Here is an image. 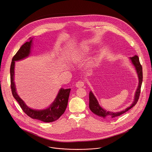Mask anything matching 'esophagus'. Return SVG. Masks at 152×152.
I'll return each mask as SVG.
<instances>
[{"mask_svg":"<svg viewBox=\"0 0 152 152\" xmlns=\"http://www.w3.org/2000/svg\"><path fill=\"white\" fill-rule=\"evenodd\" d=\"M84 85V82L83 81H79L76 83V86L78 88H81Z\"/></svg>","mask_w":152,"mask_h":152,"instance_id":"34e87169","label":"esophagus"}]
</instances>
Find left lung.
I'll use <instances>...</instances> for the list:
<instances>
[{
	"mask_svg": "<svg viewBox=\"0 0 152 152\" xmlns=\"http://www.w3.org/2000/svg\"><path fill=\"white\" fill-rule=\"evenodd\" d=\"M131 59L132 60V62L134 66L135 67V69L137 70V72L138 73V77H139V85H138V89L137 90L134 101L133 102L131 106L125 109L124 110L121 111L120 112L117 113H113L110 111L104 110L102 109L100 105L98 103V102L97 100L96 97L94 95L92 92H90L89 93V108L95 114L97 115L103 117L104 118H114L117 116H120L121 114H124L127 111L130 110L132 107H133L138 102L140 93V89L141 86L143 81V72H142V66L139 62V59L138 56H134L132 57H131Z\"/></svg>",
	"mask_w": 152,
	"mask_h": 152,
	"instance_id": "1",
	"label": "left lung"
}]
</instances>
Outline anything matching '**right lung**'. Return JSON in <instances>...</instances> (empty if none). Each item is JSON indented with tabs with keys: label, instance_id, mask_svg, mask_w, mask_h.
Masks as SVG:
<instances>
[{
	"label": "right lung",
	"instance_id": "1",
	"mask_svg": "<svg viewBox=\"0 0 152 152\" xmlns=\"http://www.w3.org/2000/svg\"><path fill=\"white\" fill-rule=\"evenodd\" d=\"M32 39L29 42H26L21 46L16 54L13 56L10 66V83L12 95L15 99L19 103L21 109L33 119L41 120L45 123L53 122L58 119L64 113L68 104L71 89H64L61 88L53 104L48 109L43 110H37L30 109L27 106L23 100L18 96L16 92L15 86L14 82V64L15 61H18L28 56L30 53Z\"/></svg>",
	"mask_w": 152,
	"mask_h": 152
}]
</instances>
